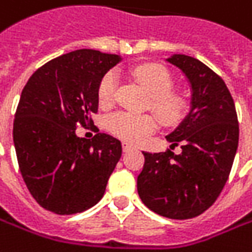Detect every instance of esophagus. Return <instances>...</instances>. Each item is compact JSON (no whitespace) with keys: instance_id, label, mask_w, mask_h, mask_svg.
<instances>
[{"instance_id":"1","label":"esophagus","mask_w":252,"mask_h":252,"mask_svg":"<svg viewBox=\"0 0 252 252\" xmlns=\"http://www.w3.org/2000/svg\"><path fill=\"white\" fill-rule=\"evenodd\" d=\"M123 151L124 152H129V151H132V145H129V143L123 142Z\"/></svg>"}]
</instances>
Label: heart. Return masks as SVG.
I'll list each match as a JSON object with an SVG mask.
<instances>
[{
	"label": "heart",
	"instance_id": "obj_1",
	"mask_svg": "<svg viewBox=\"0 0 252 252\" xmlns=\"http://www.w3.org/2000/svg\"><path fill=\"white\" fill-rule=\"evenodd\" d=\"M134 78L141 83L149 94V107L156 114L163 126L177 124L187 109L184 97L173 93L171 75L159 65L146 64L132 71ZM117 89V75L110 71L101 78L97 88V100L100 106L107 107L113 103ZM107 128L111 134L126 142H139L156 129V120L151 114H132L117 111L107 117Z\"/></svg>",
	"mask_w": 252,
	"mask_h": 252
}]
</instances>
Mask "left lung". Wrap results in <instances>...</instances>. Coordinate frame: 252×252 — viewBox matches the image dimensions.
<instances>
[{
  "instance_id": "left-lung-1",
  "label": "left lung",
  "mask_w": 252,
  "mask_h": 252,
  "mask_svg": "<svg viewBox=\"0 0 252 252\" xmlns=\"http://www.w3.org/2000/svg\"><path fill=\"white\" fill-rule=\"evenodd\" d=\"M184 74L191 89L189 111L166 139L171 151L143 152L136 187L142 202L169 219H191L211 208L229 178L239 146V121L226 83L194 57L166 58Z\"/></svg>"
}]
</instances>
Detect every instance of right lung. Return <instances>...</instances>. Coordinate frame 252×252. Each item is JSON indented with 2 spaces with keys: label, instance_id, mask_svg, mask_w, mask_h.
<instances>
[{
  "label": "right lung",
  "instance_id": "1",
  "mask_svg": "<svg viewBox=\"0 0 252 252\" xmlns=\"http://www.w3.org/2000/svg\"><path fill=\"white\" fill-rule=\"evenodd\" d=\"M120 61L117 54L75 50L40 66L23 88L13 145L29 192L50 212H83L104 195L121 142L103 132L79 138L75 129L92 123L100 81Z\"/></svg>",
  "mask_w": 252,
  "mask_h": 252
}]
</instances>
